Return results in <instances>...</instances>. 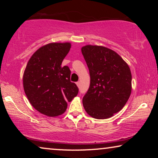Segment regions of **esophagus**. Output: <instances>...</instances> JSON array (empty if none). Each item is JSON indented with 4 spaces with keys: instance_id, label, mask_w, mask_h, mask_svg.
Segmentation results:
<instances>
[{
    "instance_id": "obj_1",
    "label": "esophagus",
    "mask_w": 158,
    "mask_h": 158,
    "mask_svg": "<svg viewBox=\"0 0 158 158\" xmlns=\"http://www.w3.org/2000/svg\"><path fill=\"white\" fill-rule=\"evenodd\" d=\"M80 84H81V83H80V82H77V83H76V85L78 86V87L80 86Z\"/></svg>"
}]
</instances>
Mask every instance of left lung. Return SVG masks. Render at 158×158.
Instances as JSON below:
<instances>
[{"mask_svg":"<svg viewBox=\"0 0 158 158\" xmlns=\"http://www.w3.org/2000/svg\"><path fill=\"white\" fill-rule=\"evenodd\" d=\"M81 52L89 69V89L83 98L88 115L97 119L110 118L123 109L131 95V73L116 52L88 44Z\"/></svg>","mask_w":158,"mask_h":158,"instance_id":"1","label":"left lung"}]
</instances>
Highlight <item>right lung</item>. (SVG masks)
<instances>
[{
  "label": "right lung",
  "mask_w": 158,
  "mask_h": 158,
  "mask_svg": "<svg viewBox=\"0 0 158 158\" xmlns=\"http://www.w3.org/2000/svg\"><path fill=\"white\" fill-rule=\"evenodd\" d=\"M71 48L70 42H52L39 48L30 58L23 75V85L34 109L53 117L64 114L77 95L78 88L70 82V70L62 62Z\"/></svg>",
  "instance_id": "right-lung-1"
}]
</instances>
